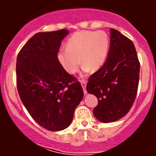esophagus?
I'll list each match as a JSON object with an SVG mask.
<instances>
[{"label": "esophagus", "instance_id": "1", "mask_svg": "<svg viewBox=\"0 0 156 156\" xmlns=\"http://www.w3.org/2000/svg\"><path fill=\"white\" fill-rule=\"evenodd\" d=\"M80 83H81L82 87H83L84 94H87V90H86V86H87V81H86V80H80Z\"/></svg>", "mask_w": 156, "mask_h": 156}]
</instances>
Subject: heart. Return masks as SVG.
<instances>
[{
	"instance_id": "obj_1",
	"label": "heart",
	"mask_w": 156,
	"mask_h": 156,
	"mask_svg": "<svg viewBox=\"0 0 156 156\" xmlns=\"http://www.w3.org/2000/svg\"><path fill=\"white\" fill-rule=\"evenodd\" d=\"M109 45V37L105 31H78L67 39L66 50L59 51L57 58L69 74L78 70L80 62L84 72L98 70L106 61Z\"/></svg>"
}]
</instances>
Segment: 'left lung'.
<instances>
[{"label": "left lung", "mask_w": 156, "mask_h": 156, "mask_svg": "<svg viewBox=\"0 0 156 156\" xmlns=\"http://www.w3.org/2000/svg\"><path fill=\"white\" fill-rule=\"evenodd\" d=\"M110 48L106 61L89 78L87 91L97 97L94 116L102 122L125 117L136 97L140 64L131 40L117 30L110 29Z\"/></svg>", "instance_id": "obj_1"}]
</instances>
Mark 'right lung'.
Wrapping results in <instances>:
<instances>
[{
	"label": "right lung",
	"instance_id": "obj_1",
	"mask_svg": "<svg viewBox=\"0 0 156 156\" xmlns=\"http://www.w3.org/2000/svg\"><path fill=\"white\" fill-rule=\"evenodd\" d=\"M66 29L36 34L17 57L20 98L30 115L42 128L58 131L71 124L83 96L76 78L65 71L57 55Z\"/></svg>",
	"mask_w": 156,
	"mask_h": 156
}]
</instances>
